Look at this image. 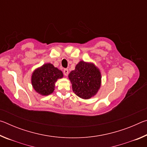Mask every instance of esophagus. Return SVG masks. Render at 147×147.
Instances as JSON below:
<instances>
[{
  "instance_id": "obj_1",
  "label": "esophagus",
  "mask_w": 147,
  "mask_h": 147,
  "mask_svg": "<svg viewBox=\"0 0 147 147\" xmlns=\"http://www.w3.org/2000/svg\"><path fill=\"white\" fill-rule=\"evenodd\" d=\"M63 74L65 76H67L68 74H69V70L67 69H64L63 70Z\"/></svg>"
}]
</instances>
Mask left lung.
Wrapping results in <instances>:
<instances>
[{
    "instance_id": "1",
    "label": "left lung",
    "mask_w": 147,
    "mask_h": 147,
    "mask_svg": "<svg viewBox=\"0 0 147 147\" xmlns=\"http://www.w3.org/2000/svg\"><path fill=\"white\" fill-rule=\"evenodd\" d=\"M72 88L77 96L89 99L95 95L101 84V74L93 63L80 61L69 74Z\"/></svg>"
}]
</instances>
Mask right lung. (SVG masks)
Returning a JSON list of instances; mask_svg holds the SVG:
<instances>
[{"mask_svg": "<svg viewBox=\"0 0 147 147\" xmlns=\"http://www.w3.org/2000/svg\"><path fill=\"white\" fill-rule=\"evenodd\" d=\"M63 76V73L53 64L46 63L34 71L32 84L37 93L43 96L49 95L53 93L57 80Z\"/></svg>", "mask_w": 147, "mask_h": 147, "instance_id": "right-lung-1", "label": "right lung"}]
</instances>
